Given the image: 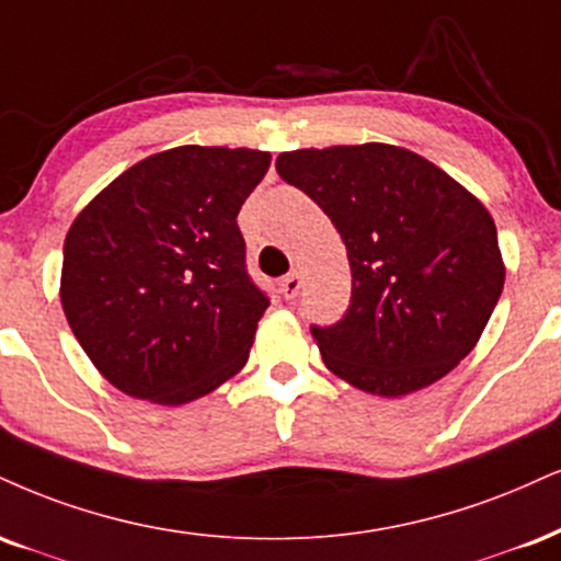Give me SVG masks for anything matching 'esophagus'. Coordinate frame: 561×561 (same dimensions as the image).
I'll return each mask as SVG.
<instances>
[{
  "label": "esophagus",
  "instance_id": "obj_1",
  "mask_svg": "<svg viewBox=\"0 0 561 561\" xmlns=\"http://www.w3.org/2000/svg\"><path fill=\"white\" fill-rule=\"evenodd\" d=\"M300 287H302L300 274H298V272L287 274L285 279H282V295H285V300H295V298H298Z\"/></svg>",
  "mask_w": 561,
  "mask_h": 561
}]
</instances>
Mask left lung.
<instances>
[{
  "label": "left lung",
  "mask_w": 561,
  "mask_h": 561,
  "mask_svg": "<svg viewBox=\"0 0 561 561\" xmlns=\"http://www.w3.org/2000/svg\"><path fill=\"white\" fill-rule=\"evenodd\" d=\"M276 172L323 208L347 248L345 319L313 327L323 366L379 397L444 379L481 340L504 287L489 208L402 146L300 148Z\"/></svg>",
  "instance_id": "1"
}]
</instances>
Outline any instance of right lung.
<instances>
[{"mask_svg":"<svg viewBox=\"0 0 561 561\" xmlns=\"http://www.w3.org/2000/svg\"><path fill=\"white\" fill-rule=\"evenodd\" d=\"M268 164L255 148L178 146L76 216L59 298L112 387L178 408L245 366L268 298L245 272L238 214Z\"/></svg>","mask_w":561,"mask_h":561,"instance_id":"obj_1","label":"right lung"}]
</instances>
